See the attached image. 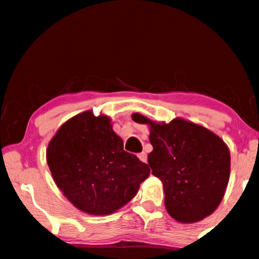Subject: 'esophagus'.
I'll list each match as a JSON object with an SVG mask.
<instances>
[{
  "label": "esophagus",
  "mask_w": 259,
  "mask_h": 259,
  "mask_svg": "<svg viewBox=\"0 0 259 259\" xmlns=\"http://www.w3.org/2000/svg\"><path fill=\"white\" fill-rule=\"evenodd\" d=\"M139 159L143 161V163H146V161H147V153H146V152H141V153H139Z\"/></svg>",
  "instance_id": "esophagus-1"
}]
</instances>
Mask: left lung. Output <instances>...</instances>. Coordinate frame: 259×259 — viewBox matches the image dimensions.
Wrapping results in <instances>:
<instances>
[{
  "instance_id": "1",
  "label": "left lung",
  "mask_w": 259,
  "mask_h": 259,
  "mask_svg": "<svg viewBox=\"0 0 259 259\" xmlns=\"http://www.w3.org/2000/svg\"><path fill=\"white\" fill-rule=\"evenodd\" d=\"M133 120L149 126L152 174L164 187L165 207L177 222L195 223L219 207L230 176V152L219 135L175 118L157 123L140 113Z\"/></svg>"
}]
</instances>
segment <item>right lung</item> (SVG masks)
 Masks as SVG:
<instances>
[{
  "mask_svg": "<svg viewBox=\"0 0 259 259\" xmlns=\"http://www.w3.org/2000/svg\"><path fill=\"white\" fill-rule=\"evenodd\" d=\"M53 180L71 204L93 216L123 207L149 176V167L123 149L108 116L85 111L65 121L47 148Z\"/></svg>",
  "mask_w": 259,
  "mask_h": 259,
  "instance_id": "1",
  "label": "right lung"
}]
</instances>
